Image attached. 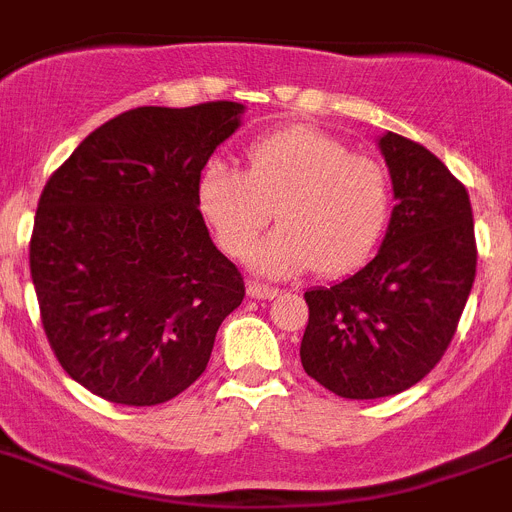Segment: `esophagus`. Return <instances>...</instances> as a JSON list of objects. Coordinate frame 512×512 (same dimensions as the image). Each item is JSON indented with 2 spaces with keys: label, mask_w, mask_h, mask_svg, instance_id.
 <instances>
[{
  "label": "esophagus",
  "mask_w": 512,
  "mask_h": 512,
  "mask_svg": "<svg viewBox=\"0 0 512 512\" xmlns=\"http://www.w3.org/2000/svg\"><path fill=\"white\" fill-rule=\"evenodd\" d=\"M247 293H250L252 299H275V296H278V288L268 286V283L250 281L247 283Z\"/></svg>",
  "instance_id": "esophagus-1"
}]
</instances>
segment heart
<instances>
[{
	"label": "heart",
	"mask_w": 512,
	"mask_h": 512,
	"mask_svg": "<svg viewBox=\"0 0 512 512\" xmlns=\"http://www.w3.org/2000/svg\"><path fill=\"white\" fill-rule=\"evenodd\" d=\"M247 170L213 162L198 201L224 252L244 257L279 208L284 224L250 253L260 273L317 265L348 273L373 252L389 224L391 180L376 157L350 151L317 128H286L252 141Z\"/></svg>",
	"instance_id": "1"
}]
</instances>
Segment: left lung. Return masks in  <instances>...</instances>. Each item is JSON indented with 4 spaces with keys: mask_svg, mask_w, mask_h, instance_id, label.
Segmentation results:
<instances>
[{
    "mask_svg": "<svg viewBox=\"0 0 512 512\" xmlns=\"http://www.w3.org/2000/svg\"><path fill=\"white\" fill-rule=\"evenodd\" d=\"M397 206L379 255L330 288L306 291L301 366L345 399L399 394L438 366L477 275L464 182L422 144L379 141Z\"/></svg>",
    "mask_w": 512,
    "mask_h": 512,
    "instance_id": "1",
    "label": "left lung"
}]
</instances>
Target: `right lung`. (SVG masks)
<instances>
[{
	"instance_id": "1",
	"label": "right lung",
	"mask_w": 512,
	"mask_h": 512,
	"mask_svg": "<svg viewBox=\"0 0 512 512\" xmlns=\"http://www.w3.org/2000/svg\"><path fill=\"white\" fill-rule=\"evenodd\" d=\"M242 105L133 108L102 123L48 177L30 275L48 345L97 397L154 407L208 366L244 278L208 237L198 201Z\"/></svg>"
}]
</instances>
